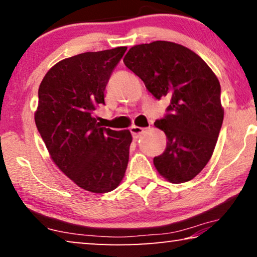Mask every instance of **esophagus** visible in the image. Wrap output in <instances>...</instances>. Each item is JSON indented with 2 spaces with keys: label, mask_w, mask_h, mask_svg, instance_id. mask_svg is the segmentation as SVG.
Returning <instances> with one entry per match:
<instances>
[{
  "label": "esophagus",
  "mask_w": 257,
  "mask_h": 257,
  "mask_svg": "<svg viewBox=\"0 0 257 257\" xmlns=\"http://www.w3.org/2000/svg\"><path fill=\"white\" fill-rule=\"evenodd\" d=\"M130 131H131L133 138H139V137L145 132V128L139 127V126H132V127L130 128Z\"/></svg>",
  "instance_id": "esophagus-1"
}]
</instances>
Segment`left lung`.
<instances>
[{
    "instance_id": "8db88e82",
    "label": "left lung",
    "mask_w": 257,
    "mask_h": 257,
    "mask_svg": "<svg viewBox=\"0 0 257 257\" xmlns=\"http://www.w3.org/2000/svg\"><path fill=\"white\" fill-rule=\"evenodd\" d=\"M124 64L157 99H170L168 113L154 122L167 138L153 159L157 171L173 184L192 180L212 158L223 121L215 73L194 51L167 41L135 45Z\"/></svg>"
}]
</instances>
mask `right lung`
I'll use <instances>...</instances> for the list:
<instances>
[{
    "instance_id": "obj_1",
    "label": "right lung",
    "mask_w": 257,
    "mask_h": 257,
    "mask_svg": "<svg viewBox=\"0 0 257 257\" xmlns=\"http://www.w3.org/2000/svg\"><path fill=\"white\" fill-rule=\"evenodd\" d=\"M126 47L84 52L56 63L38 89L35 122L52 161L78 187L113 191L128 163V130L101 127L93 111Z\"/></svg>"
}]
</instances>
